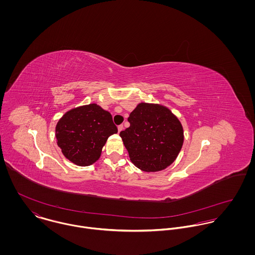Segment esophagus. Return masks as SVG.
<instances>
[{"instance_id": "1", "label": "esophagus", "mask_w": 255, "mask_h": 255, "mask_svg": "<svg viewBox=\"0 0 255 255\" xmlns=\"http://www.w3.org/2000/svg\"><path fill=\"white\" fill-rule=\"evenodd\" d=\"M123 129H124V126H123V125L118 126V130H119V132H121Z\"/></svg>"}]
</instances>
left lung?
<instances>
[{
  "label": "left lung",
  "mask_w": 255,
  "mask_h": 255,
  "mask_svg": "<svg viewBox=\"0 0 255 255\" xmlns=\"http://www.w3.org/2000/svg\"><path fill=\"white\" fill-rule=\"evenodd\" d=\"M128 121L130 126L120 135L134 166L144 172H158L176 160L183 143V129L170 110L140 103Z\"/></svg>",
  "instance_id": "1"
}]
</instances>
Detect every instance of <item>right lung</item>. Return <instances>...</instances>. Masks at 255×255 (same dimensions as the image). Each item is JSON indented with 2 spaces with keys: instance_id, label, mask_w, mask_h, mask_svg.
Returning <instances> with one entry per match:
<instances>
[{
  "instance_id": "add662e5",
  "label": "right lung",
  "mask_w": 255,
  "mask_h": 255,
  "mask_svg": "<svg viewBox=\"0 0 255 255\" xmlns=\"http://www.w3.org/2000/svg\"><path fill=\"white\" fill-rule=\"evenodd\" d=\"M117 132L112 115L97 104L70 110L56 126L57 143L63 154L82 167L95 163L108 137Z\"/></svg>"
}]
</instances>
